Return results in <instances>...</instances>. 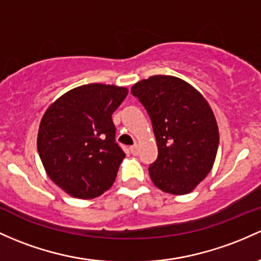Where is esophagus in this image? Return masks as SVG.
Here are the masks:
<instances>
[{
  "instance_id": "obj_1",
  "label": "esophagus",
  "mask_w": 261,
  "mask_h": 261,
  "mask_svg": "<svg viewBox=\"0 0 261 261\" xmlns=\"http://www.w3.org/2000/svg\"><path fill=\"white\" fill-rule=\"evenodd\" d=\"M130 151H131V153H133V154H137V152H139V146H137V145L131 146Z\"/></svg>"
}]
</instances>
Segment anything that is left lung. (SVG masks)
<instances>
[{"label":"left lung","mask_w":261,"mask_h":261,"mask_svg":"<svg viewBox=\"0 0 261 261\" xmlns=\"http://www.w3.org/2000/svg\"><path fill=\"white\" fill-rule=\"evenodd\" d=\"M131 94L152 122L159 156L148 173L154 186L166 193H190L210 173L218 151V125L210 104L192 85L171 75L141 80Z\"/></svg>","instance_id":"1"}]
</instances>
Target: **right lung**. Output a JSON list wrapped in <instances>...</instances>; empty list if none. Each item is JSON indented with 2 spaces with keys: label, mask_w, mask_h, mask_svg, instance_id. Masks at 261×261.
I'll list each match as a JSON object with an SVG mask.
<instances>
[{
  "label": "right lung",
  "mask_w": 261,
  "mask_h": 261,
  "mask_svg": "<svg viewBox=\"0 0 261 261\" xmlns=\"http://www.w3.org/2000/svg\"><path fill=\"white\" fill-rule=\"evenodd\" d=\"M128 90L107 84L74 88L42 117L37 147L49 178L71 197L95 198L115 182L125 152L115 141L114 111Z\"/></svg>",
  "instance_id": "right-lung-1"
}]
</instances>
